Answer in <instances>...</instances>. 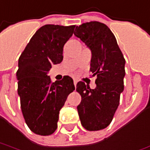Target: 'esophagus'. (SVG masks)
Instances as JSON below:
<instances>
[{
	"label": "esophagus",
	"instance_id": "esophagus-1",
	"mask_svg": "<svg viewBox=\"0 0 150 150\" xmlns=\"http://www.w3.org/2000/svg\"><path fill=\"white\" fill-rule=\"evenodd\" d=\"M73 83H74V86L76 87V86H77V80H74V81H73Z\"/></svg>",
	"mask_w": 150,
	"mask_h": 150
}]
</instances>
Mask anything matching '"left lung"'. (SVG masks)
I'll return each instance as SVG.
<instances>
[{
    "mask_svg": "<svg viewBox=\"0 0 150 150\" xmlns=\"http://www.w3.org/2000/svg\"><path fill=\"white\" fill-rule=\"evenodd\" d=\"M74 35L91 50V72L96 76L95 89L84 82L77 84L82 96L77 111L82 125L87 130L105 129L110 124L124 91L125 60L115 35L98 21L77 26Z\"/></svg>",
    "mask_w": 150,
    "mask_h": 150,
    "instance_id": "left-lung-1",
    "label": "left lung"
}]
</instances>
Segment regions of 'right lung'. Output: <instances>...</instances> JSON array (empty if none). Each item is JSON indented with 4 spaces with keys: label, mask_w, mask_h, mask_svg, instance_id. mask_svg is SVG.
Segmentation results:
<instances>
[{
    "label": "right lung",
    "mask_w": 150,
    "mask_h": 150,
    "mask_svg": "<svg viewBox=\"0 0 150 150\" xmlns=\"http://www.w3.org/2000/svg\"><path fill=\"white\" fill-rule=\"evenodd\" d=\"M75 25H45L33 35L18 62V95L25 123L32 132L52 134L58 127L59 110L75 90L73 80L64 76L51 82L48 73L63 61V46Z\"/></svg>",
    "instance_id": "obj_1"
}]
</instances>
